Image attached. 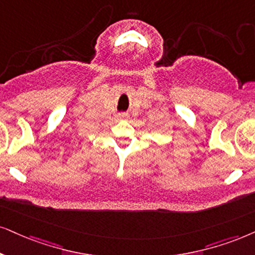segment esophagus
Here are the masks:
<instances>
[{
  "instance_id": "1",
  "label": "esophagus",
  "mask_w": 255,
  "mask_h": 255,
  "mask_svg": "<svg viewBox=\"0 0 255 255\" xmlns=\"http://www.w3.org/2000/svg\"><path fill=\"white\" fill-rule=\"evenodd\" d=\"M126 117H127V115H126L125 113H121V114L118 115V119H120V120H122V119H126Z\"/></svg>"
}]
</instances>
